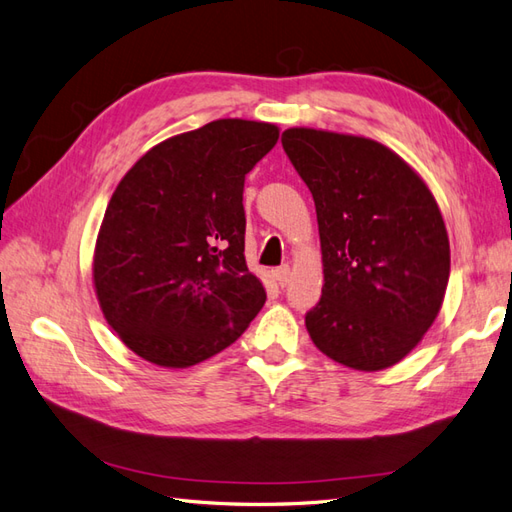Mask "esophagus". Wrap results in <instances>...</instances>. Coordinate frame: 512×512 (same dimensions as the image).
I'll list each match as a JSON object with an SVG mask.
<instances>
[{"instance_id": "obj_1", "label": "esophagus", "mask_w": 512, "mask_h": 512, "mask_svg": "<svg viewBox=\"0 0 512 512\" xmlns=\"http://www.w3.org/2000/svg\"><path fill=\"white\" fill-rule=\"evenodd\" d=\"M289 276H291L289 265H282V267L274 269V280L278 282V287H287L289 285Z\"/></svg>"}]
</instances>
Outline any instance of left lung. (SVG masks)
<instances>
[{"label":"left lung","mask_w":512,"mask_h":512,"mask_svg":"<svg viewBox=\"0 0 512 512\" xmlns=\"http://www.w3.org/2000/svg\"><path fill=\"white\" fill-rule=\"evenodd\" d=\"M282 149L309 186L324 287L306 331L355 370L401 361L434 324L449 282V238L425 181L383 144L287 129Z\"/></svg>","instance_id":"obj_1"}]
</instances>
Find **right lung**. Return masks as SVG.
Wrapping results in <instances>:
<instances>
[{
  "instance_id": "add662e5",
  "label": "right lung",
  "mask_w": 512,
  "mask_h": 512,
  "mask_svg": "<svg viewBox=\"0 0 512 512\" xmlns=\"http://www.w3.org/2000/svg\"><path fill=\"white\" fill-rule=\"evenodd\" d=\"M278 127L214 120L168 138L122 177L102 219L94 285L135 355L188 368L234 344L267 293L245 263V175Z\"/></svg>"
}]
</instances>
